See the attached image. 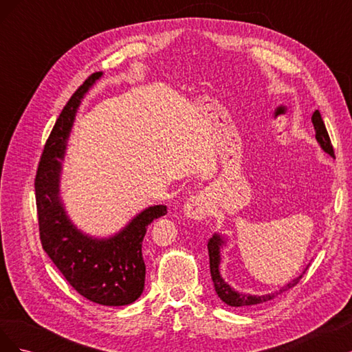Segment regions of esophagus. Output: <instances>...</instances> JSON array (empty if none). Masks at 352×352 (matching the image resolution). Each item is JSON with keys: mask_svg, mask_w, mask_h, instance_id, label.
Instances as JSON below:
<instances>
[{"mask_svg": "<svg viewBox=\"0 0 352 352\" xmlns=\"http://www.w3.org/2000/svg\"><path fill=\"white\" fill-rule=\"evenodd\" d=\"M186 217L194 220L206 219L211 211V199L207 194H198L190 197L184 207Z\"/></svg>", "mask_w": 352, "mask_h": 352, "instance_id": "1", "label": "esophagus"}]
</instances>
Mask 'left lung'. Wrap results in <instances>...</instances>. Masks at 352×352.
I'll return each mask as SVG.
<instances>
[{
    "instance_id": "1",
    "label": "left lung",
    "mask_w": 352,
    "mask_h": 352,
    "mask_svg": "<svg viewBox=\"0 0 352 352\" xmlns=\"http://www.w3.org/2000/svg\"><path fill=\"white\" fill-rule=\"evenodd\" d=\"M311 122H313L314 129H316V140L318 141V144L322 145V148L327 154L335 157L333 145H332V142H330V138H329L327 129L324 126V122L322 119L320 111L316 110L313 113ZM221 243H223V239L219 235H214L208 241L207 248H208V257H210V273H211V279H212V283H214L216 292L220 296V300L230 307H248V305H257V304L272 301L274 296H278V294H282L287 289H291V287H294L298 282L302 279V274H301L300 278H296L292 283L286 285L283 289H280L279 292L270 294V295L255 296V295H248V294H239L236 291H233L232 287L225 280H223L220 276L219 264H220V245Z\"/></svg>"
}]
</instances>
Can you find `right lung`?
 Returning <instances> with one entry per match:
<instances>
[{"instance_id":"1","label":"right lung","mask_w":352,"mask_h":352,"mask_svg":"<svg viewBox=\"0 0 352 352\" xmlns=\"http://www.w3.org/2000/svg\"><path fill=\"white\" fill-rule=\"evenodd\" d=\"M101 73H92L76 89L52 127L42 150L35 176V197L42 248L66 280L87 300L101 305H127L141 296L145 285L142 241L146 228L167 214L164 206H154L138 214L110 239H92L73 228L58 199L60 162L74 114L92 83Z\"/></svg>"}]
</instances>
